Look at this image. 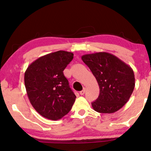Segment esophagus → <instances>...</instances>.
Here are the masks:
<instances>
[{
  "instance_id": "esophagus-1",
  "label": "esophagus",
  "mask_w": 151,
  "mask_h": 151,
  "mask_svg": "<svg viewBox=\"0 0 151 151\" xmlns=\"http://www.w3.org/2000/svg\"><path fill=\"white\" fill-rule=\"evenodd\" d=\"M85 89H83L82 91H80V95H84V93H85Z\"/></svg>"
}]
</instances>
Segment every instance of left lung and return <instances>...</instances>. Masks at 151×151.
<instances>
[{"mask_svg": "<svg viewBox=\"0 0 151 151\" xmlns=\"http://www.w3.org/2000/svg\"><path fill=\"white\" fill-rule=\"evenodd\" d=\"M100 87V95L91 106L100 113H113L124 106L133 93L134 73L129 65L106 52L86 54L81 57Z\"/></svg>", "mask_w": 151, "mask_h": 151, "instance_id": "left-lung-1", "label": "left lung"}]
</instances>
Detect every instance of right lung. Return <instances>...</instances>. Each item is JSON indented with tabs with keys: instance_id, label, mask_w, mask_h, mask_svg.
I'll list each match as a JSON object with an SVG mask.
<instances>
[{
	"instance_id": "right-lung-1",
	"label": "right lung",
	"mask_w": 151,
	"mask_h": 151,
	"mask_svg": "<svg viewBox=\"0 0 151 151\" xmlns=\"http://www.w3.org/2000/svg\"><path fill=\"white\" fill-rule=\"evenodd\" d=\"M74 54L65 51L47 54L29 65L24 83L29 100L45 118L57 121L70 111L76 96L64 75Z\"/></svg>"
}]
</instances>
